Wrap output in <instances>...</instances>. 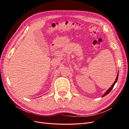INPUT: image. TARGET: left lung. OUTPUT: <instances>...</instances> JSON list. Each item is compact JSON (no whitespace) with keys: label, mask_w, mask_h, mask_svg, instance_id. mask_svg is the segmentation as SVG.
Segmentation results:
<instances>
[{"label":"left lung","mask_w":129,"mask_h":129,"mask_svg":"<svg viewBox=\"0 0 129 129\" xmlns=\"http://www.w3.org/2000/svg\"><path fill=\"white\" fill-rule=\"evenodd\" d=\"M118 74H117V77H116V80H115V82H114V83H113V84L112 85V86H111L110 88H109L106 92H105L104 93V94L103 95V97L105 96V95H107V94H108V93L111 91V90L112 89V88H114L115 84H116V83L117 82V80H118Z\"/></svg>","instance_id":"left-lung-1"}]
</instances>
